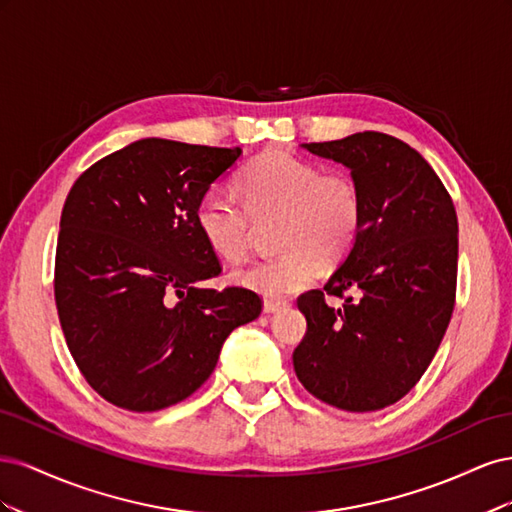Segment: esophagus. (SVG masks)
Instances as JSON below:
<instances>
[{
  "label": "esophagus",
  "mask_w": 512,
  "mask_h": 512,
  "mask_svg": "<svg viewBox=\"0 0 512 512\" xmlns=\"http://www.w3.org/2000/svg\"><path fill=\"white\" fill-rule=\"evenodd\" d=\"M284 307H288V303H286V301H273V299H267V301H265V312H267V314L282 312Z\"/></svg>",
  "instance_id": "esophagus-1"
}]
</instances>
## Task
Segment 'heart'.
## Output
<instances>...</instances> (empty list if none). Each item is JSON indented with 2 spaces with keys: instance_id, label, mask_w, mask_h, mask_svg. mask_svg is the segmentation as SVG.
I'll list each match as a JSON object with an SVG mask.
<instances>
[{
  "instance_id": "obj_1",
  "label": "heart",
  "mask_w": 512,
  "mask_h": 512,
  "mask_svg": "<svg viewBox=\"0 0 512 512\" xmlns=\"http://www.w3.org/2000/svg\"><path fill=\"white\" fill-rule=\"evenodd\" d=\"M239 207L218 192L196 205V228L224 262H241L254 224L277 218L275 243L284 254L254 262L232 275L235 284L267 299H284L314 284L324 265L342 262L359 239L363 198L359 185L339 170H324L284 149H267L235 179Z\"/></svg>"
}]
</instances>
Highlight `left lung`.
<instances>
[{
    "label": "left lung",
    "mask_w": 512,
    "mask_h": 512,
    "mask_svg": "<svg viewBox=\"0 0 512 512\" xmlns=\"http://www.w3.org/2000/svg\"><path fill=\"white\" fill-rule=\"evenodd\" d=\"M303 147L350 168L363 224L324 290L297 299L307 331L292 352L294 371L324 404L382 410L414 389L451 322L455 205L421 153L395 136L356 132ZM324 291L344 298L343 307L327 306Z\"/></svg>",
    "instance_id": "obj_1"
}]
</instances>
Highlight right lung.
Here are the masks:
<instances>
[{
    "label": "right lung",
    "mask_w": 512,
    "mask_h": 512,
    "mask_svg": "<svg viewBox=\"0 0 512 512\" xmlns=\"http://www.w3.org/2000/svg\"><path fill=\"white\" fill-rule=\"evenodd\" d=\"M239 147L143 138L74 181L59 222L55 303L74 363L113 406L156 412L205 384L226 337L262 312L222 267L196 205Z\"/></svg>",
    "instance_id": "obj_1"
}]
</instances>
